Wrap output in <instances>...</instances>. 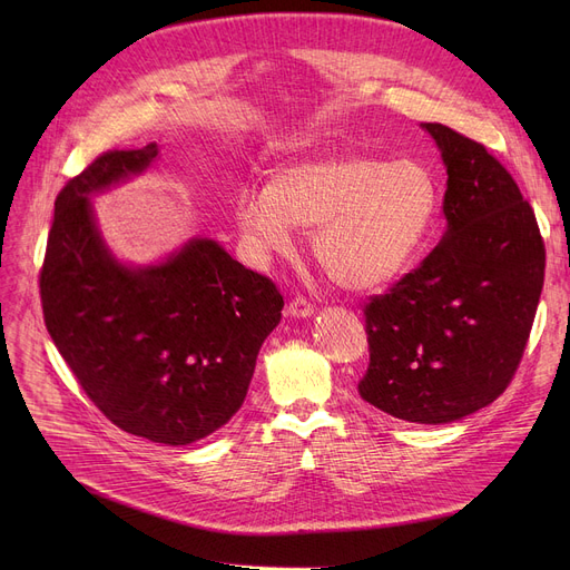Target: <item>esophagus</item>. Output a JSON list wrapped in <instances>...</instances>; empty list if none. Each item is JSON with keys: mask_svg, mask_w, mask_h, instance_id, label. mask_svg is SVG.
<instances>
[{"mask_svg": "<svg viewBox=\"0 0 570 570\" xmlns=\"http://www.w3.org/2000/svg\"><path fill=\"white\" fill-rule=\"evenodd\" d=\"M286 314H291L293 318H307L314 314V305L303 295H295L293 301L286 305Z\"/></svg>", "mask_w": 570, "mask_h": 570, "instance_id": "34e87169", "label": "esophagus"}]
</instances>
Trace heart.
I'll use <instances>...</instances> for the list:
<instances>
[{"label": "heart", "mask_w": 570, "mask_h": 570, "mask_svg": "<svg viewBox=\"0 0 570 570\" xmlns=\"http://www.w3.org/2000/svg\"><path fill=\"white\" fill-rule=\"evenodd\" d=\"M439 213V187L423 164L376 157L293 161L269 175L263 196L243 194L235 222L261 261L293 249V228L312 230L323 273L348 291L397 279Z\"/></svg>", "instance_id": "obj_1"}]
</instances>
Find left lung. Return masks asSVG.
Segmentation results:
<instances>
[{
  "mask_svg": "<svg viewBox=\"0 0 570 570\" xmlns=\"http://www.w3.org/2000/svg\"><path fill=\"white\" fill-rule=\"evenodd\" d=\"M448 170L441 243L365 303L370 365L357 393L409 423H451L492 404L524 355L546 245L513 175L451 127L423 125Z\"/></svg>",
  "mask_w": 570,
  "mask_h": 570,
  "instance_id": "1",
  "label": "left lung"
}]
</instances>
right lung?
Here are the masks:
<instances>
[{
	"instance_id": "right-lung-1",
	"label": "right lung",
	"mask_w": 570,
	"mask_h": 570,
	"mask_svg": "<svg viewBox=\"0 0 570 570\" xmlns=\"http://www.w3.org/2000/svg\"><path fill=\"white\" fill-rule=\"evenodd\" d=\"M157 153L155 142L108 149L69 179L55 200L39 288L59 355L108 421L187 445L243 406L284 297L213 239L138 269L108 254L87 196L145 170Z\"/></svg>"
}]
</instances>
